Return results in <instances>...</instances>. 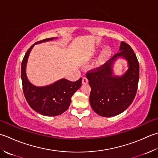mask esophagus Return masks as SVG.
I'll return each mask as SVG.
<instances>
[{
    "instance_id": "1",
    "label": "esophagus",
    "mask_w": 158,
    "mask_h": 158,
    "mask_svg": "<svg viewBox=\"0 0 158 158\" xmlns=\"http://www.w3.org/2000/svg\"><path fill=\"white\" fill-rule=\"evenodd\" d=\"M88 83V80L86 77H83L82 78V83L83 84H86Z\"/></svg>"
}]
</instances>
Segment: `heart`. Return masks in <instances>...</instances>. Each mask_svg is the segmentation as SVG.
Here are the masks:
<instances>
[{
    "mask_svg": "<svg viewBox=\"0 0 158 158\" xmlns=\"http://www.w3.org/2000/svg\"><path fill=\"white\" fill-rule=\"evenodd\" d=\"M112 48H111L110 46H106L103 51H102L100 56V61L101 62H103L106 60H107L108 58H109L111 55H112Z\"/></svg>",
    "mask_w": 158,
    "mask_h": 158,
    "instance_id": "1",
    "label": "heart"
}]
</instances>
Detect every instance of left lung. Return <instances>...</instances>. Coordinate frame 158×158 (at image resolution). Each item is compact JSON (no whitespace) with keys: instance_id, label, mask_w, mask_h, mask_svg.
<instances>
[{"instance_id":"left-lung-1","label":"left lung","mask_w":158,"mask_h":158,"mask_svg":"<svg viewBox=\"0 0 158 158\" xmlns=\"http://www.w3.org/2000/svg\"><path fill=\"white\" fill-rule=\"evenodd\" d=\"M123 57L128 62V70L122 76L113 75V64ZM86 77L91 87L89 103L94 112L103 117L122 113L134 101L139 80V63L131 46L121 42L120 52L99 68L89 70Z\"/></svg>"}]
</instances>
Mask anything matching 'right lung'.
Masks as SVG:
<instances>
[{
	"label": "right lung",
	"mask_w": 158,
	"mask_h": 158,
	"mask_svg": "<svg viewBox=\"0 0 158 158\" xmlns=\"http://www.w3.org/2000/svg\"><path fill=\"white\" fill-rule=\"evenodd\" d=\"M54 39L46 38L33 44L27 51L21 64L23 89L27 103L35 112L46 116H58L66 111L70 104L71 97L81 87L82 81V78L75 82L61 79L51 85L38 87L28 80L26 66L28 57L34 45Z\"/></svg>",
	"instance_id": "add662e5"
}]
</instances>
